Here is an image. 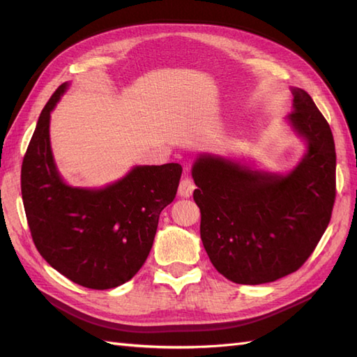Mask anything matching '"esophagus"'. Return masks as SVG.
I'll return each mask as SVG.
<instances>
[{"mask_svg": "<svg viewBox=\"0 0 357 357\" xmlns=\"http://www.w3.org/2000/svg\"><path fill=\"white\" fill-rule=\"evenodd\" d=\"M195 183H193V179L188 176V174H185V176L181 179V183H179V187H178V193L181 195V196H184V198H190L192 196V193H193V190H195Z\"/></svg>", "mask_w": 357, "mask_h": 357, "instance_id": "esophagus-1", "label": "esophagus"}]
</instances>
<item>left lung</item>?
<instances>
[{
	"label": "left lung",
	"instance_id": "left-lung-1",
	"mask_svg": "<svg viewBox=\"0 0 357 357\" xmlns=\"http://www.w3.org/2000/svg\"><path fill=\"white\" fill-rule=\"evenodd\" d=\"M290 123L308 141L287 176L202 155L192 176L201 239L213 267L231 282L257 285L305 264L331 219L336 150L331 128L305 90H293Z\"/></svg>",
	"mask_w": 357,
	"mask_h": 357
}]
</instances>
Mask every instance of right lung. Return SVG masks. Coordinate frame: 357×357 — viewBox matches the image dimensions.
Instances as JSON below:
<instances>
[{
    "label": "right lung",
    "mask_w": 357,
    "mask_h": 357,
    "mask_svg": "<svg viewBox=\"0 0 357 357\" xmlns=\"http://www.w3.org/2000/svg\"><path fill=\"white\" fill-rule=\"evenodd\" d=\"M50 96L21 165V195L38 252L72 282L107 290L130 280L153 245L161 211L176 196L183 167L139 165L101 190L63 183L50 150Z\"/></svg>",
    "instance_id": "right-lung-1"
}]
</instances>
